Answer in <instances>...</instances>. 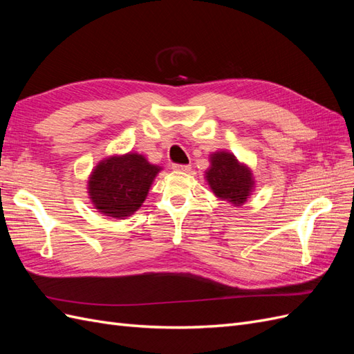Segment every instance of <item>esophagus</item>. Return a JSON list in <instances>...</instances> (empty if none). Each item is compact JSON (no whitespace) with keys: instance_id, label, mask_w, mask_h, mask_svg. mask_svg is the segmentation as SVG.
<instances>
[{"instance_id":"34e87169","label":"esophagus","mask_w":354,"mask_h":354,"mask_svg":"<svg viewBox=\"0 0 354 354\" xmlns=\"http://www.w3.org/2000/svg\"><path fill=\"white\" fill-rule=\"evenodd\" d=\"M174 171H190V165L186 164H173Z\"/></svg>"}]
</instances>
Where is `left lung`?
<instances>
[{"label":"left lung","mask_w":354,"mask_h":354,"mask_svg":"<svg viewBox=\"0 0 354 354\" xmlns=\"http://www.w3.org/2000/svg\"><path fill=\"white\" fill-rule=\"evenodd\" d=\"M205 174L216 196L226 199L236 207L246 201L254 186L248 167L241 165L234 155L229 152L212 153L211 167Z\"/></svg>","instance_id":"8db88e82"}]
</instances>
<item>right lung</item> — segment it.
Wrapping results in <instances>:
<instances>
[{"instance_id": "1", "label": "right lung", "mask_w": 354, "mask_h": 354, "mask_svg": "<svg viewBox=\"0 0 354 354\" xmlns=\"http://www.w3.org/2000/svg\"><path fill=\"white\" fill-rule=\"evenodd\" d=\"M160 168L138 153L102 160L88 181L90 199L102 214L122 218L142 207Z\"/></svg>"}]
</instances>
